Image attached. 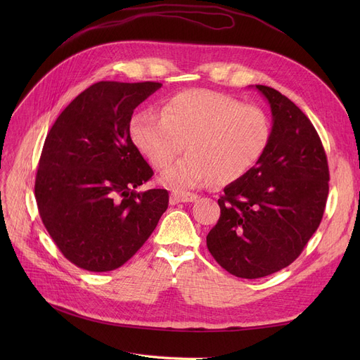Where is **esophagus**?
<instances>
[{
    "label": "esophagus",
    "instance_id": "obj_1",
    "mask_svg": "<svg viewBox=\"0 0 360 360\" xmlns=\"http://www.w3.org/2000/svg\"><path fill=\"white\" fill-rule=\"evenodd\" d=\"M198 198L197 194L193 193H185V191H178L174 190L170 193V204H178V202H193Z\"/></svg>",
    "mask_w": 360,
    "mask_h": 360
}]
</instances>
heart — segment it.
I'll list each match as a JSON object with an SVG mask.
<instances>
[{
    "label": "heart",
    "mask_w": 360,
    "mask_h": 360,
    "mask_svg": "<svg viewBox=\"0 0 360 360\" xmlns=\"http://www.w3.org/2000/svg\"><path fill=\"white\" fill-rule=\"evenodd\" d=\"M129 134L158 169L182 153L186 143L190 153L169 166L160 181L175 188H195L214 179L232 182L248 174L269 146L271 122L255 105L194 89L167 99L162 112H137L129 122Z\"/></svg>",
    "instance_id": "heart-1"
}]
</instances>
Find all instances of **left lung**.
<instances>
[{
    "mask_svg": "<svg viewBox=\"0 0 360 360\" xmlns=\"http://www.w3.org/2000/svg\"><path fill=\"white\" fill-rule=\"evenodd\" d=\"M271 109V136L257 165L224 186L207 248L240 278L292 264L318 229L328 195L327 156L312 122L290 99L257 84Z\"/></svg>",
    "mask_w": 360,
    "mask_h": 360,
    "instance_id": "left-lung-1",
    "label": "left lung"
}]
</instances>
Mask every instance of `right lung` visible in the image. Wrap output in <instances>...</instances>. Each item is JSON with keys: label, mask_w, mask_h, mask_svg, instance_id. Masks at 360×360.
<instances>
[{"label": "right lung", "mask_w": 360, "mask_h": 360, "mask_svg": "<svg viewBox=\"0 0 360 360\" xmlns=\"http://www.w3.org/2000/svg\"><path fill=\"white\" fill-rule=\"evenodd\" d=\"M160 87L99 82L48 132L34 182L37 209L56 247L83 270L121 267L167 209L166 190L136 191L153 169L129 136L132 112Z\"/></svg>", "instance_id": "1"}]
</instances>
